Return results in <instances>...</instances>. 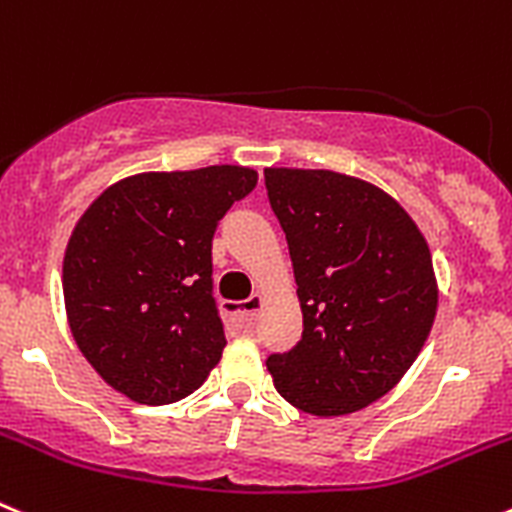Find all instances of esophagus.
<instances>
[{
    "label": "esophagus",
    "instance_id": "obj_1",
    "mask_svg": "<svg viewBox=\"0 0 512 512\" xmlns=\"http://www.w3.org/2000/svg\"><path fill=\"white\" fill-rule=\"evenodd\" d=\"M261 305H264V297L253 295L243 302H223V312L228 315L230 320H233L235 325H243V328H248V325H253L256 315H259Z\"/></svg>",
    "mask_w": 512,
    "mask_h": 512
}]
</instances>
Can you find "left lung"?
I'll list each match as a JSON object with an SVG mask.
<instances>
[{
  "mask_svg": "<svg viewBox=\"0 0 512 512\" xmlns=\"http://www.w3.org/2000/svg\"><path fill=\"white\" fill-rule=\"evenodd\" d=\"M287 235L302 338L266 359L279 395L330 418L372 405L418 359L438 287L428 243L400 202L356 176L264 169Z\"/></svg>",
  "mask_w": 512,
  "mask_h": 512,
  "instance_id": "8db88e82",
  "label": "left lung"
}]
</instances>
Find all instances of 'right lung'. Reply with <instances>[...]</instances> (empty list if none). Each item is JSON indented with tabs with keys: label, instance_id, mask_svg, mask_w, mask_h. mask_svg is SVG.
I'll return each instance as SVG.
<instances>
[{
	"label": "right lung",
	"instance_id": "right-lung-1",
	"mask_svg": "<svg viewBox=\"0 0 512 512\" xmlns=\"http://www.w3.org/2000/svg\"><path fill=\"white\" fill-rule=\"evenodd\" d=\"M259 182L246 166L148 171L104 189L63 256L71 333L94 372L140 405L192 395L220 361L212 235Z\"/></svg>",
	"mask_w": 512,
	"mask_h": 512
}]
</instances>
